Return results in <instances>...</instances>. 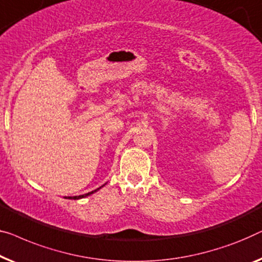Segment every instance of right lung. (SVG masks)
I'll use <instances>...</instances> for the list:
<instances>
[{"label":"right lung","mask_w":262,"mask_h":262,"mask_svg":"<svg viewBox=\"0 0 262 262\" xmlns=\"http://www.w3.org/2000/svg\"><path fill=\"white\" fill-rule=\"evenodd\" d=\"M105 184H106V183H105ZM105 184H103V185H101V187H99V188H98V189H96V190H93V191H90V192H87V194H84V195H79V196H65V199H68V200H80V199H84V197H87V196H90V195L94 194V192H97L98 190H99V189L103 188Z\"/></svg>","instance_id":"1"}]
</instances>
